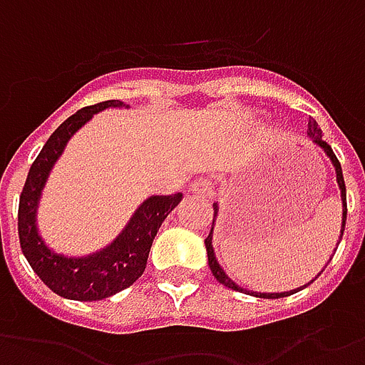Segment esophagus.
<instances>
[{
	"mask_svg": "<svg viewBox=\"0 0 365 365\" xmlns=\"http://www.w3.org/2000/svg\"><path fill=\"white\" fill-rule=\"evenodd\" d=\"M190 192L200 194V196H214V185L210 179H198L190 185Z\"/></svg>",
	"mask_w": 365,
	"mask_h": 365,
	"instance_id": "esophagus-1",
	"label": "esophagus"
}]
</instances>
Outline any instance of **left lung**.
I'll list each match as a JSON object with an SVG mask.
<instances>
[{
    "mask_svg": "<svg viewBox=\"0 0 365 365\" xmlns=\"http://www.w3.org/2000/svg\"><path fill=\"white\" fill-rule=\"evenodd\" d=\"M309 138L311 142L315 143V145H319L321 150L327 153V157L331 159L332 167H334V171H336V182H339V188H340V200H342V227H340V237H339V243L340 239H342V233H344V225H346V186H344V177H342V167H340L339 159H336V155H334V151H332V148L329 145V143L324 142L323 140V132H321V128H319V124L315 120H309ZM217 214H220V206H217V202H214V220H212V230H210V235L206 237V252H208V264H210V270H212V274H214V278L220 284H223V286H227V288L235 289V292H243V294H251L255 295V297H264V299H278V297H288V295L295 294V292H299V289L307 288L311 282H307L305 286H302V288L297 289H289V292H280V294H262V292H252V289H247V288H241L237 282H233L225 274V270H223L222 267H220V262H217V259H215V252H214V245H212V239H214V225H215V217H217ZM332 259V257H331ZM331 262V260H329ZM323 272V270H321ZM319 272V274H321ZM317 274V276H319ZM315 276V278H317Z\"/></svg>",
    "mask_w": 365,
    "mask_h": 365,
    "instance_id": "obj_1",
    "label": "left lung"
}]
</instances>
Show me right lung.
I'll return each mask as SVG.
<instances>
[{"label":"right lung","instance_id":"right-lung-1","mask_svg":"<svg viewBox=\"0 0 365 365\" xmlns=\"http://www.w3.org/2000/svg\"><path fill=\"white\" fill-rule=\"evenodd\" d=\"M105 108H128V105L122 101H105L85 106L63 120L31 165L19 198V243L25 259L54 294L76 302H97L130 288L145 270L151 243L161 223L182 200L180 192L145 198L113 243L85 257H66L44 243L36 225V210L48 175L71 135Z\"/></svg>","mask_w":365,"mask_h":365}]
</instances>
